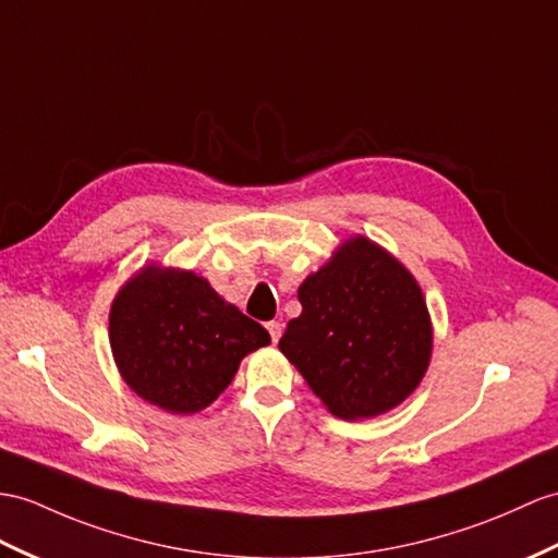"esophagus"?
Segmentation results:
<instances>
[{"label":"esophagus","mask_w":558,"mask_h":558,"mask_svg":"<svg viewBox=\"0 0 558 558\" xmlns=\"http://www.w3.org/2000/svg\"><path fill=\"white\" fill-rule=\"evenodd\" d=\"M267 331H269V336H271V343H277L279 338H281L283 326H281L279 322H269V324H267Z\"/></svg>","instance_id":"1"}]
</instances>
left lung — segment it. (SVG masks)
<instances>
[{"mask_svg":"<svg viewBox=\"0 0 558 558\" xmlns=\"http://www.w3.org/2000/svg\"><path fill=\"white\" fill-rule=\"evenodd\" d=\"M301 317L279 350L333 416L362 421L402 404L426 376L433 324L418 281L355 234L298 287Z\"/></svg>","mask_w":558,"mask_h":558,"instance_id":"left-lung-1","label":"left lung"}]
</instances>
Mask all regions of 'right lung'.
<instances>
[{
  "instance_id": "1",
  "label": "right lung",
  "mask_w": 558,
  "mask_h": 558,
  "mask_svg": "<svg viewBox=\"0 0 558 558\" xmlns=\"http://www.w3.org/2000/svg\"><path fill=\"white\" fill-rule=\"evenodd\" d=\"M108 341L130 390L170 414H196L269 333L196 271L148 263L116 293Z\"/></svg>"
}]
</instances>
